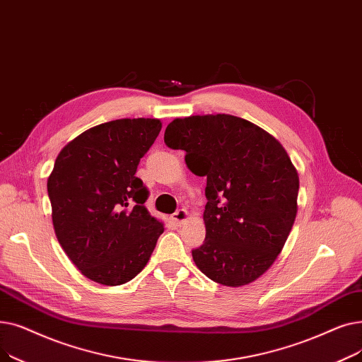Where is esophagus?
Returning a JSON list of instances; mask_svg holds the SVG:
<instances>
[{
	"label": "esophagus",
	"instance_id": "1",
	"mask_svg": "<svg viewBox=\"0 0 362 362\" xmlns=\"http://www.w3.org/2000/svg\"><path fill=\"white\" fill-rule=\"evenodd\" d=\"M187 219H188V212L185 209H178L174 215H172V221L178 223V226H181V223H184Z\"/></svg>",
	"mask_w": 362,
	"mask_h": 362
}]
</instances>
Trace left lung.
<instances>
[{"label": "left lung", "instance_id": "left-lung-1", "mask_svg": "<svg viewBox=\"0 0 362 362\" xmlns=\"http://www.w3.org/2000/svg\"><path fill=\"white\" fill-rule=\"evenodd\" d=\"M165 144L184 150L206 177V238L197 268L222 286L255 281L280 255L298 212L299 177L284 147L262 128L231 115L175 119Z\"/></svg>", "mask_w": 362, "mask_h": 362}]
</instances>
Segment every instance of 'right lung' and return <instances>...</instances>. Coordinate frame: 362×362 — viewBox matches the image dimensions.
I'll use <instances>...</instances> for the list:
<instances>
[{"instance_id":"obj_1","label":"right lung","mask_w":362,"mask_h":362,"mask_svg":"<svg viewBox=\"0 0 362 362\" xmlns=\"http://www.w3.org/2000/svg\"><path fill=\"white\" fill-rule=\"evenodd\" d=\"M162 129L159 119H116L66 144L48 177L53 226L85 277L105 286L132 280L147 265L163 223L146 209L136 166Z\"/></svg>"}]
</instances>
